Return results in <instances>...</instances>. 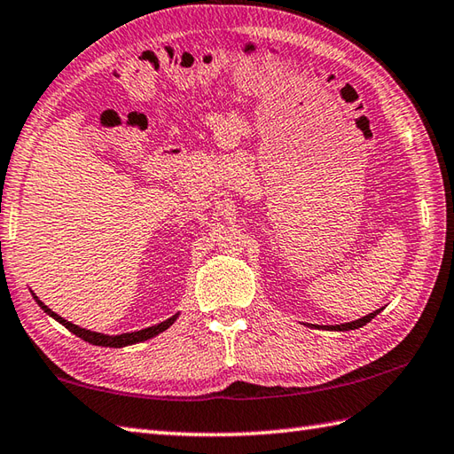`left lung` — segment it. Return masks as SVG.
I'll return each mask as SVG.
<instances>
[{
    "instance_id": "1",
    "label": "left lung",
    "mask_w": 454,
    "mask_h": 454,
    "mask_svg": "<svg viewBox=\"0 0 454 454\" xmlns=\"http://www.w3.org/2000/svg\"><path fill=\"white\" fill-rule=\"evenodd\" d=\"M378 313H380V310H374V313L362 317V318H358V321L344 323V325H336V326H326V328H331V331H354V328H360V326H364L366 323H370L372 318H374Z\"/></svg>"
}]
</instances>
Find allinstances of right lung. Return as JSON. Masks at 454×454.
<instances>
[{
    "mask_svg": "<svg viewBox=\"0 0 454 454\" xmlns=\"http://www.w3.org/2000/svg\"><path fill=\"white\" fill-rule=\"evenodd\" d=\"M33 297H35V295H33ZM35 301H37L39 307L44 310V313H49L52 318H57V321H59L62 326H67L70 333H74V334L80 336V339H82V340L90 342V344H96V346H110V348H121V346H128V344H136V342H144V340H147V339H153V336H157L159 333L167 331V328L171 326V325L175 323V318H176V315H175V317H171V318H167V321H163V323H159V325H155V326H149V328H144V331H137V333L108 336V334H100V333L86 331V328H80V326H76V325H73V323H68V321H65V318H62V317H59L57 313H52V310H51L47 305H44L43 301H39L37 297H35Z\"/></svg>",
    "mask_w": 454,
    "mask_h": 454,
    "instance_id": "right-lung-1",
    "label": "right lung"
}]
</instances>
